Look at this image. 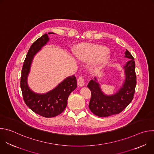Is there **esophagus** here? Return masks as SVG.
Returning <instances> with one entry per match:
<instances>
[{"instance_id":"esophagus-1","label":"esophagus","mask_w":154,"mask_h":154,"mask_svg":"<svg viewBox=\"0 0 154 154\" xmlns=\"http://www.w3.org/2000/svg\"><path fill=\"white\" fill-rule=\"evenodd\" d=\"M77 83L80 86H82L85 85V78L83 76H80L77 79Z\"/></svg>"}]
</instances>
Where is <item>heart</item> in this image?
Instances as JSON below:
<instances>
[{
  "mask_svg": "<svg viewBox=\"0 0 154 154\" xmlns=\"http://www.w3.org/2000/svg\"><path fill=\"white\" fill-rule=\"evenodd\" d=\"M77 59L82 62H90L96 60V65L102 66L107 61V49L101 46L88 45L81 46L76 52Z\"/></svg>",
  "mask_w": 154,
  "mask_h": 154,
  "instance_id": "b5f03b06",
  "label": "heart"
}]
</instances>
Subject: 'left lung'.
<instances>
[{"instance_id": "8db88e82", "label": "left lung", "mask_w": 154, "mask_h": 154, "mask_svg": "<svg viewBox=\"0 0 154 154\" xmlns=\"http://www.w3.org/2000/svg\"><path fill=\"white\" fill-rule=\"evenodd\" d=\"M125 57L130 60L124 66L125 79L121 89L112 96L105 95L101 91L97 79L91 80L87 86L91 91L89 108L99 117H107L120 113L132 100L137 85L134 58L126 50Z\"/></svg>"}]
</instances>
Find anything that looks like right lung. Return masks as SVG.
I'll return each mask as SVG.
<instances>
[{
	"label": "right lung",
	"mask_w": 154,
	"mask_h": 154,
	"mask_svg": "<svg viewBox=\"0 0 154 154\" xmlns=\"http://www.w3.org/2000/svg\"><path fill=\"white\" fill-rule=\"evenodd\" d=\"M54 33L52 32L48 34ZM49 38L47 33L36 40L30 46L24 60L20 76V88L26 104L35 113L46 118H52L61 114L66 108L68 99L77 88L75 75L64 79L55 89L44 94L33 92L28 86L27 79L34 55L45 46Z\"/></svg>",
	"instance_id": "right-lung-1"
}]
</instances>
